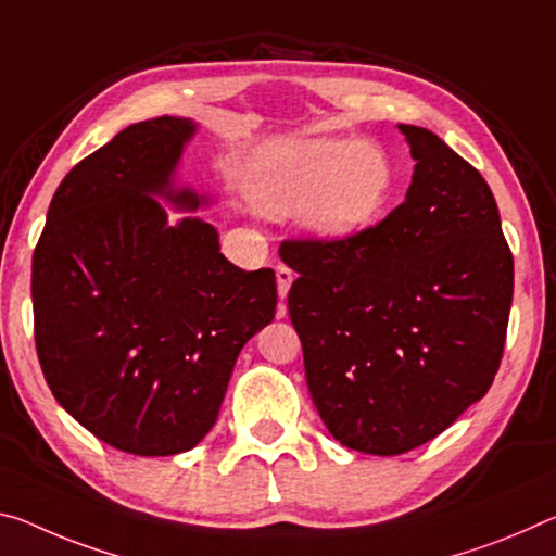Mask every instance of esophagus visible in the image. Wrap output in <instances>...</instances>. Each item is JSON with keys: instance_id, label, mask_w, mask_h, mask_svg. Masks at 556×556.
Masks as SVG:
<instances>
[{"instance_id": "34e87169", "label": "esophagus", "mask_w": 556, "mask_h": 556, "mask_svg": "<svg viewBox=\"0 0 556 556\" xmlns=\"http://www.w3.org/2000/svg\"><path fill=\"white\" fill-rule=\"evenodd\" d=\"M292 281H294V271L289 269V267H285V264H279V267H277V292H279V299H287Z\"/></svg>"}]
</instances>
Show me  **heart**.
<instances>
[{
	"instance_id": "obj_1",
	"label": "heart",
	"mask_w": 556,
	"mask_h": 556,
	"mask_svg": "<svg viewBox=\"0 0 556 556\" xmlns=\"http://www.w3.org/2000/svg\"><path fill=\"white\" fill-rule=\"evenodd\" d=\"M391 185V163L378 146L309 138L269 153L254 178V200L271 217L299 213L316 242H341L374 223Z\"/></svg>"
}]
</instances>
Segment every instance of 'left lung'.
I'll list each match as a JSON object with an SVG mask.
<instances>
[{"label": "left lung", "instance_id": "obj_1", "mask_svg": "<svg viewBox=\"0 0 556 556\" xmlns=\"http://www.w3.org/2000/svg\"><path fill=\"white\" fill-rule=\"evenodd\" d=\"M399 130L416 161L403 205L349 240L279 250L312 401L368 455L428 443L490 391L515 285L490 185L430 130Z\"/></svg>", "mask_w": 556, "mask_h": 556}]
</instances>
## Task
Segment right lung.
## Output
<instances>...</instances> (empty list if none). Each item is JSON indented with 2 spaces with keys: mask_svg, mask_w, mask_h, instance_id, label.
<instances>
[{
  "mask_svg": "<svg viewBox=\"0 0 556 556\" xmlns=\"http://www.w3.org/2000/svg\"><path fill=\"white\" fill-rule=\"evenodd\" d=\"M198 123H134L74 165L31 260L34 339L68 416L134 455H175L215 426L235 361L275 319L271 269L244 271L178 185Z\"/></svg>",
  "mask_w": 556,
  "mask_h": 556,
  "instance_id": "right-lung-1",
  "label": "right lung"
}]
</instances>
